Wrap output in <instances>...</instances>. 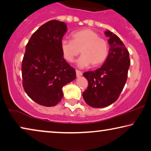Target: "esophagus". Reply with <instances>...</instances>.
<instances>
[{"label": "esophagus", "instance_id": "34e87169", "mask_svg": "<svg viewBox=\"0 0 151 151\" xmlns=\"http://www.w3.org/2000/svg\"><path fill=\"white\" fill-rule=\"evenodd\" d=\"M76 76H77V77H79V76H82V75H83L82 72H81L79 70H76Z\"/></svg>", "mask_w": 151, "mask_h": 151}]
</instances>
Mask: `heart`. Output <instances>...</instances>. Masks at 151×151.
<instances>
[{"label": "heart", "mask_w": 151, "mask_h": 151, "mask_svg": "<svg viewBox=\"0 0 151 151\" xmlns=\"http://www.w3.org/2000/svg\"><path fill=\"white\" fill-rule=\"evenodd\" d=\"M72 37L73 40L63 39L61 42V51L68 61L73 62L80 51L82 56L77 61L80 68L90 64L92 67H97L107 59L109 50L107 42L94 31L81 29L73 33Z\"/></svg>", "instance_id": "obj_1"}]
</instances>
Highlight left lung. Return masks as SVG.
Returning <instances> with one entry per match:
<instances>
[{
    "label": "left lung",
    "mask_w": 151,
    "mask_h": 151,
    "mask_svg": "<svg viewBox=\"0 0 151 151\" xmlns=\"http://www.w3.org/2000/svg\"><path fill=\"white\" fill-rule=\"evenodd\" d=\"M105 35L109 44L107 59L99 69L83 73L88 87L83 97L88 105L94 108L107 107L118 99L131 63L129 52L120 38L109 30L105 31Z\"/></svg>",
    "instance_id": "1"
}]
</instances>
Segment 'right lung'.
Instances as JSON below:
<instances>
[{"mask_svg": "<svg viewBox=\"0 0 151 151\" xmlns=\"http://www.w3.org/2000/svg\"><path fill=\"white\" fill-rule=\"evenodd\" d=\"M66 31L64 22L48 21L26 46L22 62L23 88L33 101L45 107L57 105L63 96V87L76 78L75 70L63 58L61 49Z\"/></svg>", "mask_w": 151, "mask_h": 151, "instance_id": "obj_1", "label": "right lung"}]
</instances>
